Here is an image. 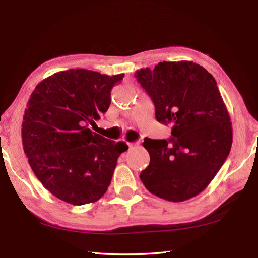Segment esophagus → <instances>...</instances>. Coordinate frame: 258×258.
<instances>
[{
  "label": "esophagus",
  "instance_id": "obj_1",
  "mask_svg": "<svg viewBox=\"0 0 258 258\" xmlns=\"http://www.w3.org/2000/svg\"><path fill=\"white\" fill-rule=\"evenodd\" d=\"M127 145H128L130 149H133V147L139 145V141H136V142H130V143H127Z\"/></svg>",
  "mask_w": 258,
  "mask_h": 258
}]
</instances>
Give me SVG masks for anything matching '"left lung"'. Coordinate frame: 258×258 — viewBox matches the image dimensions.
Here are the masks:
<instances>
[{
    "instance_id": "left-lung-1",
    "label": "left lung",
    "mask_w": 258,
    "mask_h": 258,
    "mask_svg": "<svg viewBox=\"0 0 258 258\" xmlns=\"http://www.w3.org/2000/svg\"><path fill=\"white\" fill-rule=\"evenodd\" d=\"M135 78L158 122L173 124L171 139H144L151 161L140 178L161 199L189 200L212 182L231 151L232 123L216 81L188 61L160 62L136 71Z\"/></svg>"
}]
</instances>
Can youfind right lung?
<instances>
[{"mask_svg": "<svg viewBox=\"0 0 258 258\" xmlns=\"http://www.w3.org/2000/svg\"><path fill=\"white\" fill-rule=\"evenodd\" d=\"M124 74L76 69L48 76L27 102L22 142L38 180L69 204L96 202L111 184L117 158L128 146L92 132L105 114L111 91Z\"/></svg>", "mask_w": 258, "mask_h": 258, "instance_id": "obj_1", "label": "right lung"}]
</instances>
